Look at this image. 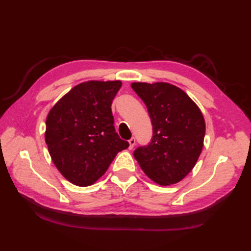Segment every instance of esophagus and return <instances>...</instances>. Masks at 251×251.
Here are the masks:
<instances>
[{"label":"esophagus","instance_id":"esophagus-1","mask_svg":"<svg viewBox=\"0 0 251 251\" xmlns=\"http://www.w3.org/2000/svg\"><path fill=\"white\" fill-rule=\"evenodd\" d=\"M128 142H129V150H131V149L134 148L135 145H136V139H135V138H131V139Z\"/></svg>","mask_w":251,"mask_h":251}]
</instances>
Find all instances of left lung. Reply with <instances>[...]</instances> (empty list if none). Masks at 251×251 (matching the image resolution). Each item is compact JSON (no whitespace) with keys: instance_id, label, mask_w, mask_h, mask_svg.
I'll use <instances>...</instances> for the list:
<instances>
[{"instance_id":"1","label":"left lung","mask_w":251,"mask_h":251,"mask_svg":"<svg viewBox=\"0 0 251 251\" xmlns=\"http://www.w3.org/2000/svg\"><path fill=\"white\" fill-rule=\"evenodd\" d=\"M146 103L153 137L134 155L149 178L159 185H172L189 175L199 159L205 137L201 109L182 89L165 82L131 83Z\"/></svg>"}]
</instances>
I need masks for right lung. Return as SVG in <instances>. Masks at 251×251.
I'll return each instance as SVG.
<instances>
[{
    "label": "right lung",
    "mask_w": 251,
    "mask_h": 251,
    "mask_svg": "<svg viewBox=\"0 0 251 251\" xmlns=\"http://www.w3.org/2000/svg\"><path fill=\"white\" fill-rule=\"evenodd\" d=\"M121 81H87L74 86L46 117L45 142L57 169L77 186L94 184L116 154L129 147L114 129L111 104Z\"/></svg>",
    "instance_id": "1"
}]
</instances>
